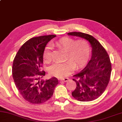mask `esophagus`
Wrapping results in <instances>:
<instances>
[{
	"label": "esophagus",
	"mask_w": 122,
	"mask_h": 122,
	"mask_svg": "<svg viewBox=\"0 0 122 122\" xmlns=\"http://www.w3.org/2000/svg\"><path fill=\"white\" fill-rule=\"evenodd\" d=\"M61 81H65V82H66L67 81H69V78H61V79H59Z\"/></svg>",
	"instance_id": "obj_1"
}]
</instances>
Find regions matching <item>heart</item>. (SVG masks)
Wrapping results in <instances>:
<instances>
[{
    "instance_id": "obj_1",
    "label": "heart",
    "mask_w": 122,
    "mask_h": 122,
    "mask_svg": "<svg viewBox=\"0 0 122 122\" xmlns=\"http://www.w3.org/2000/svg\"><path fill=\"white\" fill-rule=\"evenodd\" d=\"M60 49L66 51L63 63H56L49 69V73L53 76L63 77L69 75L75 67L79 68L86 63L90 55V46L85 40L75 41L70 38L65 37L55 43ZM52 48L50 45L46 48L44 59L46 63H50L52 60Z\"/></svg>"
}]
</instances>
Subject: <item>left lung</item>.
<instances>
[{"instance_id":"obj_1","label":"left lung","mask_w":122,"mask_h":122,"mask_svg":"<svg viewBox=\"0 0 122 122\" xmlns=\"http://www.w3.org/2000/svg\"><path fill=\"white\" fill-rule=\"evenodd\" d=\"M67 35L87 40L92 48V55L86 66L73 76L76 88L71 93L76 99L82 102L95 100L101 96L108 86L111 77L109 56L101 44L91 35L82 32H69Z\"/></svg>"}]
</instances>
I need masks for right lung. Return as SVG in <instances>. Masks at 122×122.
Instances as JSON below:
<instances>
[{
	"label": "right lung",
	"instance_id": "obj_1",
	"mask_svg": "<svg viewBox=\"0 0 122 122\" xmlns=\"http://www.w3.org/2000/svg\"><path fill=\"white\" fill-rule=\"evenodd\" d=\"M55 36L49 35L32 38L22 45L14 59L12 74L14 83L23 98L31 103L48 101L59 83L56 77L40 80L45 74L41 70L45 46Z\"/></svg>",
	"mask_w": 122,
	"mask_h": 122
}]
</instances>
